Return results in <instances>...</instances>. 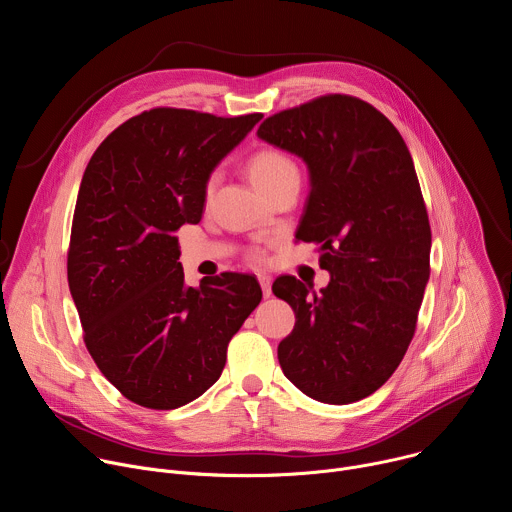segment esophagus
I'll return each mask as SVG.
<instances>
[{
    "label": "esophagus",
    "mask_w": 512,
    "mask_h": 512,
    "mask_svg": "<svg viewBox=\"0 0 512 512\" xmlns=\"http://www.w3.org/2000/svg\"><path fill=\"white\" fill-rule=\"evenodd\" d=\"M257 279H259V283H261L263 296H265V298H269V296H271V277H269V275H259Z\"/></svg>",
    "instance_id": "34e87169"
}]
</instances>
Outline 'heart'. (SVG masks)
<instances>
[{"label":"heart","instance_id":"1","mask_svg":"<svg viewBox=\"0 0 512 512\" xmlns=\"http://www.w3.org/2000/svg\"><path fill=\"white\" fill-rule=\"evenodd\" d=\"M247 172L251 182L257 186L261 194H267L287 178L298 176V168L287 154L275 150V148H261L257 150L249 162H247ZM214 188V178L208 180L206 184V194H210ZM255 259L259 261L261 255L255 253Z\"/></svg>","mask_w":512,"mask_h":512}]
</instances>
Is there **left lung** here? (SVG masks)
Listing matches in <instances>:
<instances>
[{
  "mask_svg": "<svg viewBox=\"0 0 512 512\" xmlns=\"http://www.w3.org/2000/svg\"><path fill=\"white\" fill-rule=\"evenodd\" d=\"M257 135L304 160L310 194L296 239L320 245L330 281L281 275L273 294L296 314L277 346L283 375L308 397L346 405L395 373L429 279L431 229L411 154L373 105L326 95L267 117Z\"/></svg>",
  "mask_w": 512,
  "mask_h": 512,
  "instance_id": "left-lung-1",
  "label": "left lung"
}]
</instances>
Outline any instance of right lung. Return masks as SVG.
I'll return each instance as SVG.
<instances>
[{"label":"right lung","mask_w":512,"mask_h":512,"mask_svg":"<svg viewBox=\"0 0 512 512\" xmlns=\"http://www.w3.org/2000/svg\"><path fill=\"white\" fill-rule=\"evenodd\" d=\"M261 117L143 111L107 135L83 174L70 296L99 371L141 407L176 409L210 389L231 338L261 302L251 275L188 287L174 237L200 221L212 170Z\"/></svg>","instance_id":"add662e5"}]
</instances>
